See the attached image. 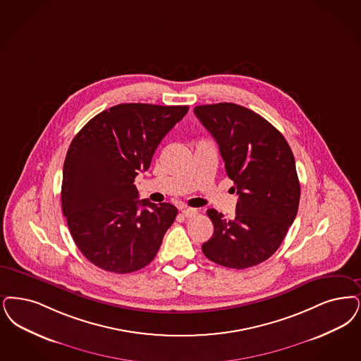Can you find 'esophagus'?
Segmentation results:
<instances>
[{
    "label": "esophagus",
    "instance_id": "esophagus-1",
    "mask_svg": "<svg viewBox=\"0 0 361 361\" xmlns=\"http://www.w3.org/2000/svg\"><path fill=\"white\" fill-rule=\"evenodd\" d=\"M181 212L185 217H193L197 215V209H195V208H183Z\"/></svg>",
    "mask_w": 361,
    "mask_h": 361
}]
</instances>
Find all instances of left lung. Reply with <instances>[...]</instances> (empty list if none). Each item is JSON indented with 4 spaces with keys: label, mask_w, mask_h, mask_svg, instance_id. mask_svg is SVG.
Returning <instances> with one entry per match:
<instances>
[{
    "label": "left lung",
    "mask_w": 361,
    "mask_h": 361,
    "mask_svg": "<svg viewBox=\"0 0 361 361\" xmlns=\"http://www.w3.org/2000/svg\"><path fill=\"white\" fill-rule=\"evenodd\" d=\"M195 116L216 140L239 196L231 220L207 211L214 235L202 252L230 269L257 266L279 248L298 212L301 187L293 152L270 122L243 106L204 104L195 107Z\"/></svg>",
    "instance_id": "1"
}]
</instances>
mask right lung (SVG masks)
<instances>
[{"mask_svg":"<svg viewBox=\"0 0 361 361\" xmlns=\"http://www.w3.org/2000/svg\"><path fill=\"white\" fill-rule=\"evenodd\" d=\"M188 106L122 103L88 121L67 152L61 208L73 242L102 270L128 274L154 259L177 208L138 200L134 178ZM143 209L140 210L139 207Z\"/></svg>","mask_w":361,"mask_h":361,"instance_id":"obj_1","label":"right lung"}]
</instances>
